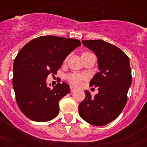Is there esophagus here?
I'll list each match as a JSON object with an SVG mask.
<instances>
[{"instance_id": "1", "label": "esophagus", "mask_w": 147, "mask_h": 147, "mask_svg": "<svg viewBox=\"0 0 147 147\" xmlns=\"http://www.w3.org/2000/svg\"><path fill=\"white\" fill-rule=\"evenodd\" d=\"M76 88H75L74 87L71 86V93H73V92H76Z\"/></svg>"}]
</instances>
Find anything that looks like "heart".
<instances>
[{
  "mask_svg": "<svg viewBox=\"0 0 147 147\" xmlns=\"http://www.w3.org/2000/svg\"><path fill=\"white\" fill-rule=\"evenodd\" d=\"M83 79H84V76H82V75H79V74L72 73L68 76L69 82L74 85H79Z\"/></svg>",
  "mask_w": 147,
  "mask_h": 147,
  "instance_id": "b5f03b06",
  "label": "heart"
}]
</instances>
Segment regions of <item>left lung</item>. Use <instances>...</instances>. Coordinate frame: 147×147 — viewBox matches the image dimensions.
<instances>
[{"label":"left lung","instance_id":"1","mask_svg":"<svg viewBox=\"0 0 147 147\" xmlns=\"http://www.w3.org/2000/svg\"><path fill=\"white\" fill-rule=\"evenodd\" d=\"M82 43L96 55L100 71L90 82L91 86L98 87V93L92 97L85 90L78 112L90 124L105 126L115 120L127 104L132 83L130 59L118 47L104 40H82Z\"/></svg>","mask_w":147,"mask_h":147}]
</instances>
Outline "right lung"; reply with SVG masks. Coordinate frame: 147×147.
<instances>
[{
	"mask_svg": "<svg viewBox=\"0 0 147 147\" xmlns=\"http://www.w3.org/2000/svg\"><path fill=\"white\" fill-rule=\"evenodd\" d=\"M81 46L77 39L42 36L26 43L13 62V86L18 107L33 121L46 122L59 112V101L70 93L65 82L48 88L47 78L56 75L67 55Z\"/></svg>",
	"mask_w": 147,
	"mask_h": 147,
	"instance_id": "add662e5",
	"label": "right lung"
}]
</instances>
